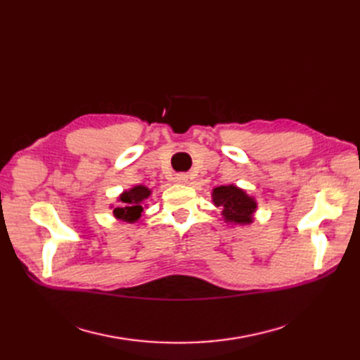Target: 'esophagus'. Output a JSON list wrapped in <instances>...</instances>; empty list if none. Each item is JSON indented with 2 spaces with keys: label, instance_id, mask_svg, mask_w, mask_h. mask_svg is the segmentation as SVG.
I'll return each instance as SVG.
<instances>
[{
  "label": "esophagus",
  "instance_id": "1",
  "mask_svg": "<svg viewBox=\"0 0 360 360\" xmlns=\"http://www.w3.org/2000/svg\"><path fill=\"white\" fill-rule=\"evenodd\" d=\"M176 181H177L179 184H188L191 180H189V176H188V174L181 172V174H177V176H176Z\"/></svg>",
  "mask_w": 360,
  "mask_h": 360
}]
</instances>
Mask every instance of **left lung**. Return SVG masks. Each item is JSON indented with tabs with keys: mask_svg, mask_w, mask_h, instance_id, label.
I'll use <instances>...</instances> for the list:
<instances>
[{
	"mask_svg": "<svg viewBox=\"0 0 360 360\" xmlns=\"http://www.w3.org/2000/svg\"><path fill=\"white\" fill-rule=\"evenodd\" d=\"M212 201L216 207L222 209L221 214L226 224L249 225L254 222L257 201L236 184L214 188L212 192Z\"/></svg>",
	"mask_w": 360,
	"mask_h": 360,
	"instance_id": "obj_1",
	"label": "left lung"
}]
</instances>
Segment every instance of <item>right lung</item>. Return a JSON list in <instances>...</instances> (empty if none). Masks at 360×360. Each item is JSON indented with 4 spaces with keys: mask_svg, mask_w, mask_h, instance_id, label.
<instances>
[{
    "mask_svg": "<svg viewBox=\"0 0 360 360\" xmlns=\"http://www.w3.org/2000/svg\"><path fill=\"white\" fill-rule=\"evenodd\" d=\"M150 195L151 189L144 186V184H138V186L120 193V197L117 198L118 204L112 209L114 216L118 221H124L129 224L136 222L144 210V201Z\"/></svg>",
    "mask_w": 360,
    "mask_h": 360,
    "instance_id": "add662e5",
    "label": "right lung"
}]
</instances>
